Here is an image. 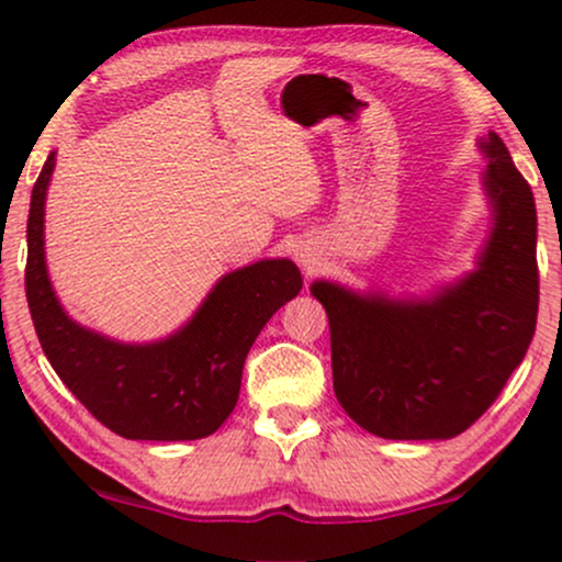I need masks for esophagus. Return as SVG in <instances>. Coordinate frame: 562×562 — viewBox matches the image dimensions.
<instances>
[{"label":"esophagus","mask_w":562,"mask_h":562,"mask_svg":"<svg viewBox=\"0 0 562 562\" xmlns=\"http://www.w3.org/2000/svg\"><path fill=\"white\" fill-rule=\"evenodd\" d=\"M299 261L308 269V272H312V269L317 267V259H314V256L308 254V250H303V248H301V254H299Z\"/></svg>","instance_id":"1"}]
</instances>
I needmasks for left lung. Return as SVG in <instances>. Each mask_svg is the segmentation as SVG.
<instances>
[{
    "mask_svg": "<svg viewBox=\"0 0 562 562\" xmlns=\"http://www.w3.org/2000/svg\"><path fill=\"white\" fill-rule=\"evenodd\" d=\"M488 235L473 269L393 295L314 280L330 319L333 389L367 434L447 441L468 430L524 362L537 330V205L505 142L479 137Z\"/></svg>",
    "mask_w": 562,
    "mask_h": 562,
    "instance_id": "obj_1",
    "label": "left lung"
}]
</instances>
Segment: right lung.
<instances>
[{"label":"right lung","mask_w":562,"mask_h":562,"mask_svg":"<svg viewBox=\"0 0 562 562\" xmlns=\"http://www.w3.org/2000/svg\"><path fill=\"white\" fill-rule=\"evenodd\" d=\"M55 156L29 211L25 299L38 344L68 391L113 434L132 441H195L216 434L240 396L243 364L277 308L299 295V267L261 259L222 274L179 330L126 344L76 322L57 299L44 256V203Z\"/></svg>","instance_id":"obj_1"}]
</instances>
